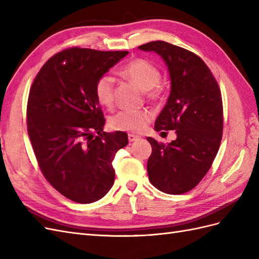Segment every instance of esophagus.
<instances>
[{
	"mask_svg": "<svg viewBox=\"0 0 259 259\" xmlns=\"http://www.w3.org/2000/svg\"><path fill=\"white\" fill-rule=\"evenodd\" d=\"M140 137L137 136V135H134V134H128V142L133 143V142H136L137 139H139Z\"/></svg>",
	"mask_w": 259,
	"mask_h": 259,
	"instance_id": "esophagus-1",
	"label": "esophagus"
}]
</instances>
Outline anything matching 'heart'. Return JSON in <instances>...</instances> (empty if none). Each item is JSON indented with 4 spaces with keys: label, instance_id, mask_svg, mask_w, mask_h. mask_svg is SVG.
I'll return each instance as SVG.
<instances>
[{
    "label": "heart",
    "instance_id": "obj_1",
    "mask_svg": "<svg viewBox=\"0 0 259 259\" xmlns=\"http://www.w3.org/2000/svg\"><path fill=\"white\" fill-rule=\"evenodd\" d=\"M120 73L145 90L149 100L160 101L165 95V86L160 82V69L147 59L136 58L128 61L122 67ZM94 94L99 105L112 108L114 104L113 77L109 74L100 75L94 86ZM151 117V113L147 110L120 111L111 116L109 125L114 131L142 133L150 123Z\"/></svg>",
    "mask_w": 259,
    "mask_h": 259
}]
</instances>
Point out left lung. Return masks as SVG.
<instances>
[{"instance_id":"left-lung-1","label":"left lung","mask_w":259,"mask_h":259,"mask_svg":"<svg viewBox=\"0 0 259 259\" xmlns=\"http://www.w3.org/2000/svg\"><path fill=\"white\" fill-rule=\"evenodd\" d=\"M153 51L168 67L171 90L155 121V131H176L167 146L148 137L150 183L162 192L190 191L206 175L221 146L224 128L222 93L215 76L197 54L164 41L138 46Z\"/></svg>"}]
</instances>
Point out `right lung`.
I'll return each mask as SVG.
<instances>
[{"mask_svg": "<svg viewBox=\"0 0 259 259\" xmlns=\"http://www.w3.org/2000/svg\"><path fill=\"white\" fill-rule=\"evenodd\" d=\"M127 54L66 49L45 62L31 85L27 130L38 167L73 202H95L110 190L115 153L128 144L126 133L103 131L106 120L94 94L98 77Z\"/></svg>", "mask_w": 259, "mask_h": 259, "instance_id": "obj_1", "label": "right lung"}]
</instances>
